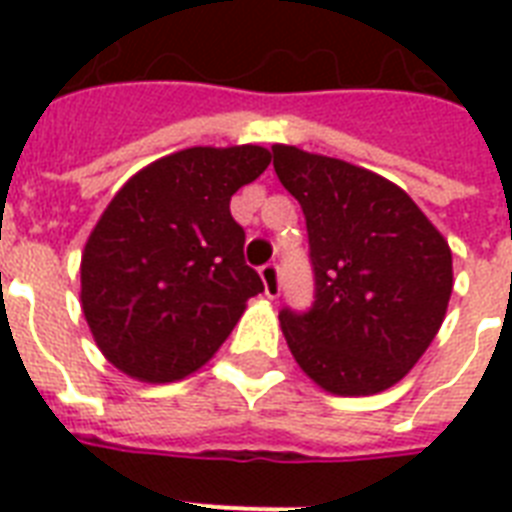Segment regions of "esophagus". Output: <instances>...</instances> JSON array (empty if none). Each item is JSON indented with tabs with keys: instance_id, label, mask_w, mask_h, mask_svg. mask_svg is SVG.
<instances>
[{
	"instance_id": "esophagus-1",
	"label": "esophagus",
	"mask_w": 512,
	"mask_h": 512,
	"mask_svg": "<svg viewBox=\"0 0 512 512\" xmlns=\"http://www.w3.org/2000/svg\"><path fill=\"white\" fill-rule=\"evenodd\" d=\"M260 279H263V289H265V297H271V300H276L281 292V281H279V265H263L260 268Z\"/></svg>"
}]
</instances>
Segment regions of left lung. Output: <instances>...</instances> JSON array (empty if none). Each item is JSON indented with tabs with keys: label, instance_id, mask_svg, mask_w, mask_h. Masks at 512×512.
Returning <instances> with one entry per match:
<instances>
[{
	"label": "left lung",
	"instance_id": "1",
	"mask_svg": "<svg viewBox=\"0 0 512 512\" xmlns=\"http://www.w3.org/2000/svg\"><path fill=\"white\" fill-rule=\"evenodd\" d=\"M273 167L303 207L316 273L311 311L279 316L297 366L335 396L393 388L444 324L449 241L377 172L284 143Z\"/></svg>",
	"mask_w": 512,
	"mask_h": 512
}]
</instances>
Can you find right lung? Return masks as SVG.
<instances>
[{
  "instance_id": "add662e5",
  "label": "right lung",
  "mask_w": 512,
  "mask_h": 512,
  "mask_svg": "<svg viewBox=\"0 0 512 512\" xmlns=\"http://www.w3.org/2000/svg\"><path fill=\"white\" fill-rule=\"evenodd\" d=\"M271 164L263 146H193L156 159L108 201L84 244L82 313L92 340L132 380L199 372L263 292L244 263L231 196Z\"/></svg>"
}]
</instances>
